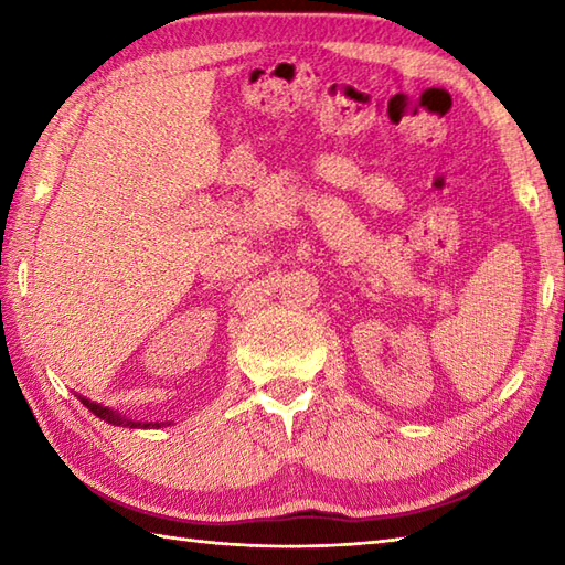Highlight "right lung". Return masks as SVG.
Here are the masks:
<instances>
[{"label":"right lung","instance_id":"add662e5","mask_svg":"<svg viewBox=\"0 0 565 565\" xmlns=\"http://www.w3.org/2000/svg\"><path fill=\"white\" fill-rule=\"evenodd\" d=\"M84 405L89 407V411L97 415V417H102V419H106V423H114V425H124V427H150L152 423H148V425H142V423H134V419H126V417H118L114 411H109V407H102V405H97V403H89V401H84V398H79ZM152 427H160L158 423H154Z\"/></svg>","mask_w":565,"mask_h":565}]
</instances>
